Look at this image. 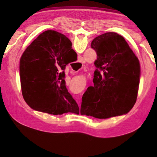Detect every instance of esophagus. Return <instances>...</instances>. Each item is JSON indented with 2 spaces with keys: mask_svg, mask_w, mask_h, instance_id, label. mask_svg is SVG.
Wrapping results in <instances>:
<instances>
[{
  "mask_svg": "<svg viewBox=\"0 0 157 157\" xmlns=\"http://www.w3.org/2000/svg\"><path fill=\"white\" fill-rule=\"evenodd\" d=\"M85 63V60H84V58L83 57H79L78 62H77L76 64L78 66H82V65H83V63ZM78 104H79V103H78Z\"/></svg>",
  "mask_w": 157,
  "mask_h": 157,
  "instance_id": "34e87169",
  "label": "esophagus"
}]
</instances>
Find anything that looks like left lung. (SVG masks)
I'll list each match as a JSON object with an SVG mask.
<instances>
[{"mask_svg":"<svg viewBox=\"0 0 157 157\" xmlns=\"http://www.w3.org/2000/svg\"><path fill=\"white\" fill-rule=\"evenodd\" d=\"M97 54L94 86L82 98L80 113L107 118L127 113L136 101L140 63L123 36L106 33L91 42Z\"/></svg>","mask_w":157,"mask_h":157,"instance_id":"1","label":"left lung"}]
</instances>
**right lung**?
Wrapping results in <instances>:
<instances>
[{
  "label": "right lung",
  "mask_w": 157,
  "mask_h": 157,
  "mask_svg": "<svg viewBox=\"0 0 157 157\" xmlns=\"http://www.w3.org/2000/svg\"><path fill=\"white\" fill-rule=\"evenodd\" d=\"M73 52L68 37L51 30L41 33L25 49L20 60V79L23 97L31 108L53 115L79 113L64 80Z\"/></svg>",
  "instance_id": "1"
}]
</instances>
